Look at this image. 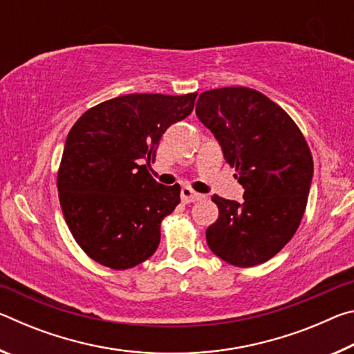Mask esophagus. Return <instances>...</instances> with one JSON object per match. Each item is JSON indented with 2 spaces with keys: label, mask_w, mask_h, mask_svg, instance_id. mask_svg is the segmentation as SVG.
<instances>
[{
  "label": "esophagus",
  "mask_w": 354,
  "mask_h": 354,
  "mask_svg": "<svg viewBox=\"0 0 354 354\" xmlns=\"http://www.w3.org/2000/svg\"><path fill=\"white\" fill-rule=\"evenodd\" d=\"M201 198H203L201 194H196V192H194L189 187H183V190H181L183 203H194V201H198Z\"/></svg>",
  "instance_id": "esophagus-1"
}]
</instances>
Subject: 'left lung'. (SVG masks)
Wrapping results in <instances>:
<instances>
[{"label":"left lung","mask_w":354,"mask_h":354,"mask_svg":"<svg viewBox=\"0 0 354 354\" xmlns=\"http://www.w3.org/2000/svg\"><path fill=\"white\" fill-rule=\"evenodd\" d=\"M195 111L245 189L242 203L212 196L218 218L206 230L209 248L236 267L272 259L298 230L313 183V154L301 131L248 87L203 92Z\"/></svg>","instance_id":"8db88e82"}]
</instances>
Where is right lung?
Instances as JSON below:
<instances>
[{
    "mask_svg": "<svg viewBox=\"0 0 354 354\" xmlns=\"http://www.w3.org/2000/svg\"><path fill=\"white\" fill-rule=\"evenodd\" d=\"M196 93H131L77 118L57 173L59 201L77 245L95 262L127 270L159 247L160 221L179 205V184L149 175L159 140L194 111Z\"/></svg>",
    "mask_w": 354,
    "mask_h": 354,
    "instance_id": "obj_1",
    "label": "right lung"
}]
</instances>
